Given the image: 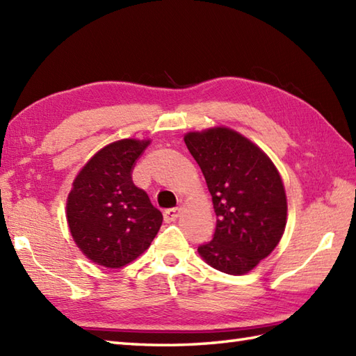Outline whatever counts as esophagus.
Instances as JSON below:
<instances>
[{
  "label": "esophagus",
  "instance_id": "1",
  "mask_svg": "<svg viewBox=\"0 0 356 356\" xmlns=\"http://www.w3.org/2000/svg\"><path fill=\"white\" fill-rule=\"evenodd\" d=\"M179 214H180V208H179V207H177V208H168V209H165V211H163L165 222H166V223L174 222V220H176V218L179 217Z\"/></svg>",
  "mask_w": 356,
  "mask_h": 356
}]
</instances>
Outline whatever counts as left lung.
I'll return each instance as SVG.
<instances>
[{
	"label": "left lung",
	"mask_w": 356,
	"mask_h": 356,
	"mask_svg": "<svg viewBox=\"0 0 356 356\" xmlns=\"http://www.w3.org/2000/svg\"><path fill=\"white\" fill-rule=\"evenodd\" d=\"M185 143L205 176L217 216L213 240L197 251L217 270L246 274L284 232L282 177L259 147L229 128L188 133Z\"/></svg>",
	"instance_id": "obj_1"
}]
</instances>
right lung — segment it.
<instances>
[{
	"instance_id": "right-lung-1",
	"label": "right lung",
	"mask_w": 356,
	"mask_h": 356,
	"mask_svg": "<svg viewBox=\"0 0 356 356\" xmlns=\"http://www.w3.org/2000/svg\"><path fill=\"white\" fill-rule=\"evenodd\" d=\"M149 140L124 139L90 159L73 182L67 220L78 248L105 268L139 257L156 237L162 213L133 182V170Z\"/></svg>"
}]
</instances>
